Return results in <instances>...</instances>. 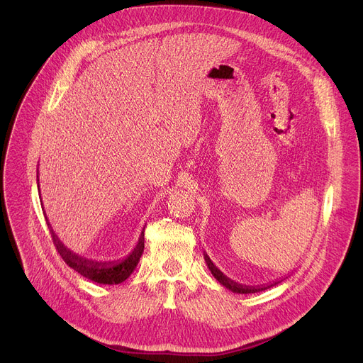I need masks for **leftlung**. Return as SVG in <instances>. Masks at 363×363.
Instances as JSON below:
<instances>
[{
	"mask_svg": "<svg viewBox=\"0 0 363 363\" xmlns=\"http://www.w3.org/2000/svg\"><path fill=\"white\" fill-rule=\"evenodd\" d=\"M203 258H205V263H206V266H208V269H210V272H211V274L220 281V284H223L225 289H228V290H231L233 293H240V294H248V293H257V291H263V290H267V289H270V287H273V286H276V284H279V283H281L284 279H287V277H284V279H279V280H276V281H273V283H269V284H263V286H242V284H240V283H237V281H234V280H231L230 277H227L213 262H211V258L208 257V254L206 252H203Z\"/></svg>",
	"mask_w": 363,
	"mask_h": 363,
	"instance_id": "left-lung-1",
	"label": "left lung"
}]
</instances>
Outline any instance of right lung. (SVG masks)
<instances>
[{
	"label": "right lung",
	"mask_w": 363,
	"mask_h": 363,
	"mask_svg": "<svg viewBox=\"0 0 363 363\" xmlns=\"http://www.w3.org/2000/svg\"><path fill=\"white\" fill-rule=\"evenodd\" d=\"M37 186H38V175H37ZM40 189V186H38ZM44 211V206H43ZM45 216V213H44ZM45 221L47 225L50 228L51 237H53V242L57 248V251L60 252L62 258L66 262V264L69 267H72L74 272H77L79 274H82L83 277L99 283V284H119L122 281H125L136 269L140 255L143 254V248H145V228L140 233V237L138 240L136 247L132 250V252L125 257L123 260H118V262H94V260H89L86 257H82L76 252H73L70 248H67L60 238L57 237V234L51 228L48 218L45 216Z\"/></svg>",
	"instance_id": "add662e5"
}]
</instances>
